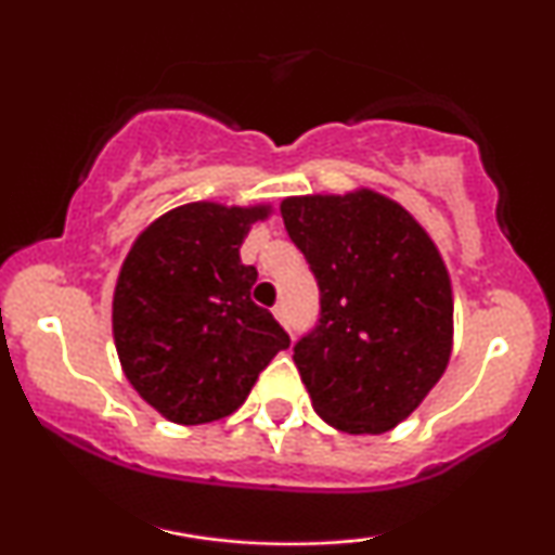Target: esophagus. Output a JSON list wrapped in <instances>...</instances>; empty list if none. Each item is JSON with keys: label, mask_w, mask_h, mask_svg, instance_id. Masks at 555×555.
Here are the masks:
<instances>
[{"label": "esophagus", "mask_w": 555, "mask_h": 555, "mask_svg": "<svg viewBox=\"0 0 555 555\" xmlns=\"http://www.w3.org/2000/svg\"><path fill=\"white\" fill-rule=\"evenodd\" d=\"M273 315H276V321L282 323V326L289 328V315H286V305L284 302H279L276 308H273Z\"/></svg>", "instance_id": "34e87169"}]
</instances>
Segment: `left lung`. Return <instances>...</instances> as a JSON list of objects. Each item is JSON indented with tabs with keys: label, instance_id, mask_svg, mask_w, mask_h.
Listing matches in <instances>:
<instances>
[{
	"label": "left lung",
	"instance_id": "obj_1",
	"mask_svg": "<svg viewBox=\"0 0 555 555\" xmlns=\"http://www.w3.org/2000/svg\"><path fill=\"white\" fill-rule=\"evenodd\" d=\"M282 219L321 289L318 326L295 344L313 410L352 436L397 428L451 358L454 297L436 242L367 188L284 197Z\"/></svg>",
	"mask_w": 555,
	"mask_h": 555
}]
</instances>
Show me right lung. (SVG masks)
Here are the masks:
<instances>
[{
  "instance_id": "obj_1",
  "label": "right lung",
  "mask_w": 555,
  "mask_h": 555,
  "mask_svg": "<svg viewBox=\"0 0 555 555\" xmlns=\"http://www.w3.org/2000/svg\"><path fill=\"white\" fill-rule=\"evenodd\" d=\"M271 206L197 201L151 221L127 253L112 331L132 388L177 425L232 415L260 371L289 347L286 331L250 299L256 266L240 247Z\"/></svg>"
}]
</instances>
